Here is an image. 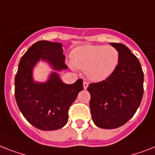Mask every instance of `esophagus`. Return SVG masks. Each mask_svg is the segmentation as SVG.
Here are the masks:
<instances>
[{
    "mask_svg": "<svg viewBox=\"0 0 155 155\" xmlns=\"http://www.w3.org/2000/svg\"><path fill=\"white\" fill-rule=\"evenodd\" d=\"M87 87H88V83L87 81H84V88L87 89Z\"/></svg>",
    "mask_w": 155,
    "mask_h": 155,
    "instance_id": "esophagus-1",
    "label": "esophagus"
}]
</instances>
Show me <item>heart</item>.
<instances>
[{"label":"heart","mask_w":155,"mask_h":155,"mask_svg":"<svg viewBox=\"0 0 155 155\" xmlns=\"http://www.w3.org/2000/svg\"><path fill=\"white\" fill-rule=\"evenodd\" d=\"M72 64L86 70L93 81H102L114 73L119 63V52L115 48L106 45H86L72 52Z\"/></svg>","instance_id":"heart-1"}]
</instances>
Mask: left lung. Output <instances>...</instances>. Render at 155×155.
Here are the masks:
<instances>
[{
    "mask_svg": "<svg viewBox=\"0 0 155 155\" xmlns=\"http://www.w3.org/2000/svg\"><path fill=\"white\" fill-rule=\"evenodd\" d=\"M110 45L119 52V63L105 80L91 83L90 108L93 122L104 129H114L131 119L143 95V69L138 58L126 45Z\"/></svg>",
    "mask_w": 155,
    "mask_h": 155,
    "instance_id": "8db88e82",
    "label": "left lung"
}]
</instances>
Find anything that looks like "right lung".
<instances>
[{
  "instance_id": "1",
  "label": "right lung",
  "mask_w": 155,
  "mask_h": 155,
  "mask_svg": "<svg viewBox=\"0 0 155 155\" xmlns=\"http://www.w3.org/2000/svg\"><path fill=\"white\" fill-rule=\"evenodd\" d=\"M41 59L51 64L55 70L67 69L62 45L41 41L24 54L15 76V99L27 121L37 129L54 130L62 128L68 119V110L80 91L83 80L64 84L59 75L52 73L45 84L35 83L32 71Z\"/></svg>"
}]
</instances>
